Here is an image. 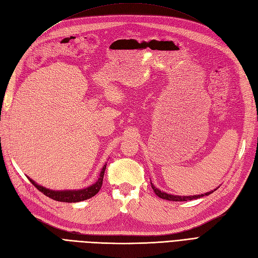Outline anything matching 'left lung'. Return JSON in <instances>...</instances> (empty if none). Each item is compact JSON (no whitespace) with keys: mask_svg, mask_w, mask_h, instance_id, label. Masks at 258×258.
Segmentation results:
<instances>
[{"mask_svg":"<svg viewBox=\"0 0 258 258\" xmlns=\"http://www.w3.org/2000/svg\"><path fill=\"white\" fill-rule=\"evenodd\" d=\"M151 185H152V188L153 190L155 191V194L157 195V196L161 199H166V200H169V201H187V200H192V199H198V198H201V197H205V196H209L210 194H212L213 191H215L217 188H215L214 190H211V191H208L206 194H201V195H194V196H177V195H171V194H167L165 191H161L160 189H158L157 187H155V185L151 182Z\"/></svg>","mask_w":258,"mask_h":258,"instance_id":"1","label":"left lung"}]
</instances>
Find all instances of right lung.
<instances>
[{"label":"right lung","instance_id":"1","mask_svg":"<svg viewBox=\"0 0 258 258\" xmlns=\"http://www.w3.org/2000/svg\"><path fill=\"white\" fill-rule=\"evenodd\" d=\"M105 169H106V163L102 167V169H101V172H100L98 181L96 183H93L92 185L86 187V188H83V189L53 190V189L46 188V187H44L40 184H37L36 182H34L33 179H31L30 177H29V179H30V182L32 183L38 190L45 195V196H47V197H49L53 200L61 201V202H80V201L87 200V199L93 197L95 195L98 194V191L101 189V187H102Z\"/></svg>","mask_w":258,"mask_h":258}]
</instances>
